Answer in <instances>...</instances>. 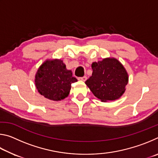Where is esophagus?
Instances as JSON below:
<instances>
[{
	"instance_id": "esophagus-1",
	"label": "esophagus",
	"mask_w": 158,
	"mask_h": 158,
	"mask_svg": "<svg viewBox=\"0 0 158 158\" xmlns=\"http://www.w3.org/2000/svg\"><path fill=\"white\" fill-rule=\"evenodd\" d=\"M86 79H87V77L85 76L83 77H79V80H80V81H86Z\"/></svg>"
}]
</instances>
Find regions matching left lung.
Masks as SVG:
<instances>
[{"instance_id":"1","label":"left lung","mask_w":158,"mask_h":158,"mask_svg":"<svg viewBox=\"0 0 158 158\" xmlns=\"http://www.w3.org/2000/svg\"><path fill=\"white\" fill-rule=\"evenodd\" d=\"M92 76L85 82L93 95L102 102L113 101L123 95L129 77L126 69L115 58L93 62Z\"/></svg>"}]
</instances>
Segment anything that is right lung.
I'll list each match as a JSON object with an SVG mask.
<instances>
[{
  "instance_id": "obj_1",
  "label": "right lung",
  "mask_w": 158,
  "mask_h": 158,
  "mask_svg": "<svg viewBox=\"0 0 158 158\" xmlns=\"http://www.w3.org/2000/svg\"><path fill=\"white\" fill-rule=\"evenodd\" d=\"M77 81L60 59H47L39 67L35 84L40 94L53 101H60L69 94L71 84Z\"/></svg>"
}]
</instances>
